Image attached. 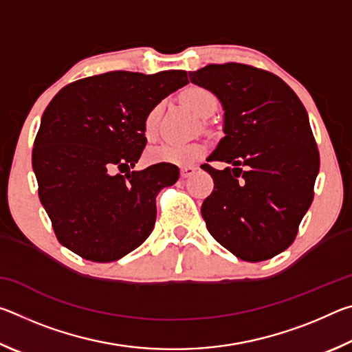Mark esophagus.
I'll return each instance as SVG.
<instances>
[{"instance_id":"esophagus-1","label":"esophagus","mask_w":352,"mask_h":352,"mask_svg":"<svg viewBox=\"0 0 352 352\" xmlns=\"http://www.w3.org/2000/svg\"><path fill=\"white\" fill-rule=\"evenodd\" d=\"M195 172H197V168H195V166H183V168L180 169L182 178H188L190 175H194Z\"/></svg>"}]
</instances>
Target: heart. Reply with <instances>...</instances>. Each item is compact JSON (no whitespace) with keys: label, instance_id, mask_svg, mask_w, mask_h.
Listing matches in <instances>:
<instances>
[{"label":"heart","instance_id":"obj_1","mask_svg":"<svg viewBox=\"0 0 352 352\" xmlns=\"http://www.w3.org/2000/svg\"><path fill=\"white\" fill-rule=\"evenodd\" d=\"M182 100L192 110L199 118H210L217 110L219 100L212 91L205 87L190 85L182 91ZM163 113V104H155L144 119L146 136H153L157 133L160 118ZM205 147L201 144H162L152 147L147 153L151 163H170V164H190L204 157Z\"/></svg>","mask_w":352,"mask_h":352}]
</instances>
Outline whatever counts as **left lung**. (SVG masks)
<instances>
[{"label":"left lung","instance_id":"obj_1","mask_svg":"<svg viewBox=\"0 0 352 352\" xmlns=\"http://www.w3.org/2000/svg\"><path fill=\"white\" fill-rule=\"evenodd\" d=\"M189 79L220 99L225 136L201 164L214 189L201 205L220 245L248 262L270 259L292 245L314 200L320 153L300 98L283 79L243 63L208 65Z\"/></svg>","mask_w":352,"mask_h":352}]
</instances>
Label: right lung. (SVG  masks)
<instances>
[{
  "label": "right lung",
  "instance_id": "obj_1",
  "mask_svg": "<svg viewBox=\"0 0 352 352\" xmlns=\"http://www.w3.org/2000/svg\"><path fill=\"white\" fill-rule=\"evenodd\" d=\"M186 83L182 69L110 71L71 82L52 98L34 141L32 168L62 245L83 259L111 262L152 233L157 195L180 170L170 163L130 169L146 147L148 110Z\"/></svg>",
  "mask_w": 352,
  "mask_h": 352
}]
</instances>
